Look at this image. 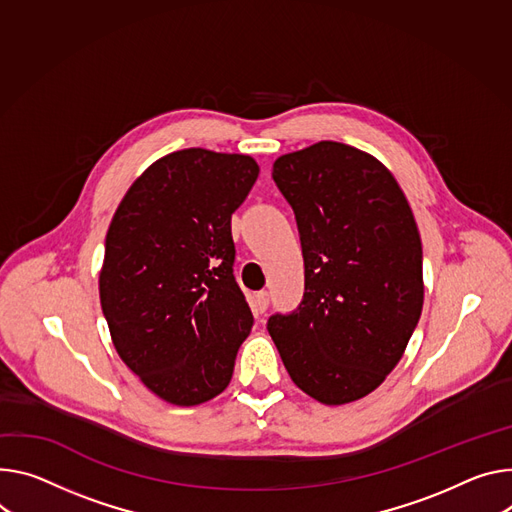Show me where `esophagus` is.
<instances>
[{
  "label": "esophagus",
  "mask_w": 512,
  "mask_h": 512,
  "mask_svg": "<svg viewBox=\"0 0 512 512\" xmlns=\"http://www.w3.org/2000/svg\"><path fill=\"white\" fill-rule=\"evenodd\" d=\"M267 306H269V294L267 292H257L255 298H253V312L259 316L267 310Z\"/></svg>",
  "instance_id": "34e87169"
}]
</instances>
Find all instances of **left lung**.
Wrapping results in <instances>:
<instances>
[{
    "instance_id": "obj_1",
    "label": "left lung",
    "mask_w": 512,
    "mask_h": 512,
    "mask_svg": "<svg viewBox=\"0 0 512 512\" xmlns=\"http://www.w3.org/2000/svg\"><path fill=\"white\" fill-rule=\"evenodd\" d=\"M296 214L304 298L267 331L292 382L322 404L374 392L421 318L423 245L394 175L355 147L320 141L273 163Z\"/></svg>"
}]
</instances>
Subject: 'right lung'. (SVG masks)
<instances>
[{
    "instance_id": "add662e5",
    "label": "right lung",
    "mask_w": 512,
    "mask_h": 512,
    "mask_svg": "<svg viewBox=\"0 0 512 512\" xmlns=\"http://www.w3.org/2000/svg\"><path fill=\"white\" fill-rule=\"evenodd\" d=\"M259 165L183 149L155 161L106 235L100 302L120 359L165 402L196 406L230 382L253 314L232 265L230 216Z\"/></svg>"
}]
</instances>
